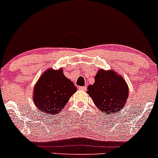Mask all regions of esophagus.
I'll return each instance as SVG.
<instances>
[{
	"label": "esophagus",
	"mask_w": 158,
	"mask_h": 158,
	"mask_svg": "<svg viewBox=\"0 0 158 158\" xmlns=\"http://www.w3.org/2000/svg\"><path fill=\"white\" fill-rule=\"evenodd\" d=\"M78 89L80 90H83V91H85V90L86 89V86H79Z\"/></svg>",
	"instance_id": "1"
}]
</instances>
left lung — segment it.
<instances>
[{
    "label": "left lung",
    "instance_id": "left-lung-1",
    "mask_svg": "<svg viewBox=\"0 0 158 158\" xmlns=\"http://www.w3.org/2000/svg\"><path fill=\"white\" fill-rule=\"evenodd\" d=\"M128 86L122 76L113 70L99 69L95 83L87 93L103 113L111 115L123 109L128 97Z\"/></svg>",
    "mask_w": 158,
    "mask_h": 158
}]
</instances>
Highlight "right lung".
<instances>
[{"label": "right lung", "instance_id": "obj_1", "mask_svg": "<svg viewBox=\"0 0 158 158\" xmlns=\"http://www.w3.org/2000/svg\"><path fill=\"white\" fill-rule=\"evenodd\" d=\"M77 91L73 83L63 74V69H49L41 75L33 89V102L37 109L50 115L62 110Z\"/></svg>", "mask_w": 158, "mask_h": 158}]
</instances>
